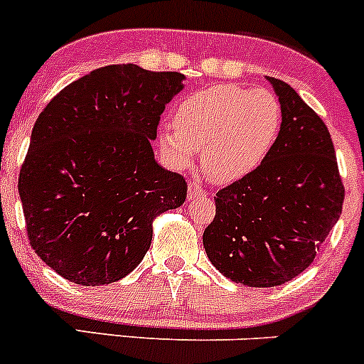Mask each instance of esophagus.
<instances>
[{
    "label": "esophagus",
    "mask_w": 364,
    "mask_h": 364,
    "mask_svg": "<svg viewBox=\"0 0 364 364\" xmlns=\"http://www.w3.org/2000/svg\"><path fill=\"white\" fill-rule=\"evenodd\" d=\"M205 189H203V186L200 184V182H189V191H188V198L189 200H196L200 198V196H205Z\"/></svg>",
    "instance_id": "1"
}]
</instances>
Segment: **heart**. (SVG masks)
<instances>
[{"label":"heart","mask_w":364,"mask_h":364,"mask_svg":"<svg viewBox=\"0 0 364 364\" xmlns=\"http://www.w3.org/2000/svg\"><path fill=\"white\" fill-rule=\"evenodd\" d=\"M280 123L282 110L272 91L220 84L186 96L173 116L175 128H162L159 143L176 166H188L202 151L207 175L225 184L262 164Z\"/></svg>","instance_id":"b5f03b06"}]
</instances>
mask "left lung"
<instances>
[{
	"instance_id": "1",
	"label": "left lung",
	"mask_w": 364,
	"mask_h": 364,
	"mask_svg": "<svg viewBox=\"0 0 364 364\" xmlns=\"http://www.w3.org/2000/svg\"><path fill=\"white\" fill-rule=\"evenodd\" d=\"M282 110L262 164L214 196L207 257L227 279L272 288L299 277L341 214L345 186L321 117L286 82L268 76Z\"/></svg>"
}]
</instances>
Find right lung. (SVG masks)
Masks as SVG:
<instances>
[{
    "mask_svg": "<svg viewBox=\"0 0 364 364\" xmlns=\"http://www.w3.org/2000/svg\"><path fill=\"white\" fill-rule=\"evenodd\" d=\"M184 75L105 65L62 89L41 112L19 173L26 234L64 279L103 286L146 255L159 214L188 182L157 164L151 141Z\"/></svg>",
    "mask_w": 364,
    "mask_h": 364,
    "instance_id": "obj_1",
    "label": "right lung"
}]
</instances>
